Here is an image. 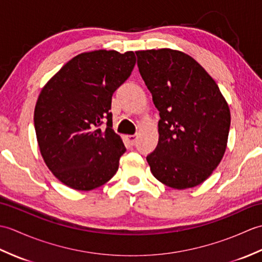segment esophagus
Listing matches in <instances>:
<instances>
[{
    "label": "esophagus",
    "instance_id": "1",
    "mask_svg": "<svg viewBox=\"0 0 262 262\" xmlns=\"http://www.w3.org/2000/svg\"><path fill=\"white\" fill-rule=\"evenodd\" d=\"M126 141L130 146L135 145V143L137 141V135H128V136H126Z\"/></svg>",
    "mask_w": 262,
    "mask_h": 262
}]
</instances>
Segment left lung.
<instances>
[{
  "mask_svg": "<svg viewBox=\"0 0 262 262\" xmlns=\"http://www.w3.org/2000/svg\"><path fill=\"white\" fill-rule=\"evenodd\" d=\"M135 53L161 118L158 146L146 158L151 172L170 188L196 187L224 157L229 104L213 77L186 53L170 48Z\"/></svg>",
  "mask_w": 262,
  "mask_h": 262,
  "instance_id": "left-lung-1",
  "label": "left lung"
}]
</instances>
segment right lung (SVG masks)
<instances>
[{"mask_svg":"<svg viewBox=\"0 0 262 262\" xmlns=\"http://www.w3.org/2000/svg\"><path fill=\"white\" fill-rule=\"evenodd\" d=\"M135 63L134 52L82 53L41 89L33 115L38 146L65 186L89 191L116 174L126 148L113 129L111 98ZM104 121L107 127L101 130Z\"/></svg>","mask_w":262,"mask_h":262,"instance_id":"right-lung-1","label":"right lung"}]
</instances>
